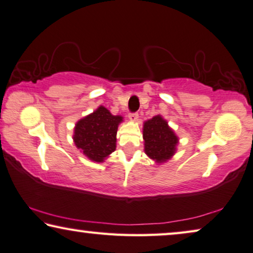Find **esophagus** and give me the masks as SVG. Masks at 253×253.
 Returning <instances> with one entry per match:
<instances>
[{
  "mask_svg": "<svg viewBox=\"0 0 253 253\" xmlns=\"http://www.w3.org/2000/svg\"><path fill=\"white\" fill-rule=\"evenodd\" d=\"M128 117H129V119L131 120V122H137V119H138V113H136V112H130L129 115H128Z\"/></svg>",
  "mask_w": 253,
  "mask_h": 253,
  "instance_id": "34e87169",
  "label": "esophagus"
}]
</instances>
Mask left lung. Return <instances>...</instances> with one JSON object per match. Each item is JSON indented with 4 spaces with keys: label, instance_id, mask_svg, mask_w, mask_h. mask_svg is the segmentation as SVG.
<instances>
[{
    "label": "left lung",
    "instance_id": "left-lung-1",
    "mask_svg": "<svg viewBox=\"0 0 253 253\" xmlns=\"http://www.w3.org/2000/svg\"><path fill=\"white\" fill-rule=\"evenodd\" d=\"M144 152L161 164L173 157L179 138L162 116H155L143 124Z\"/></svg>",
    "mask_w": 253,
    "mask_h": 253
}]
</instances>
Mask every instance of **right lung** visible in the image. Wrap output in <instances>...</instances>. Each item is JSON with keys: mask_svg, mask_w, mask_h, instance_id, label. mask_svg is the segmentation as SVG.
Returning a JSON list of instances; mask_svg holds the SVG:
<instances>
[{"mask_svg": "<svg viewBox=\"0 0 253 253\" xmlns=\"http://www.w3.org/2000/svg\"><path fill=\"white\" fill-rule=\"evenodd\" d=\"M122 122V116H113L104 106H98L76 124L73 135L76 147L90 161L103 163L116 150L117 130Z\"/></svg>", "mask_w": 253, "mask_h": 253, "instance_id": "1", "label": "right lung"}]
</instances>
